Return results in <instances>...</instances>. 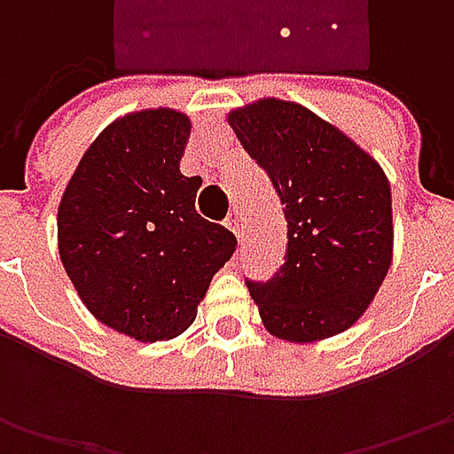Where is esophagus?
<instances>
[{
    "label": "esophagus",
    "instance_id": "esophagus-1",
    "mask_svg": "<svg viewBox=\"0 0 454 454\" xmlns=\"http://www.w3.org/2000/svg\"><path fill=\"white\" fill-rule=\"evenodd\" d=\"M224 224H227V230L232 232L235 237H242V217H239V212H230V217L224 219Z\"/></svg>",
    "mask_w": 454,
    "mask_h": 454
}]
</instances>
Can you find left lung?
<instances>
[{
    "instance_id": "1",
    "label": "left lung",
    "mask_w": 454,
    "mask_h": 454,
    "mask_svg": "<svg viewBox=\"0 0 454 454\" xmlns=\"http://www.w3.org/2000/svg\"><path fill=\"white\" fill-rule=\"evenodd\" d=\"M227 123L286 204V262L268 283L247 280L262 325L293 343L343 333L392 265V189L381 166L290 100L262 98Z\"/></svg>"
}]
</instances>
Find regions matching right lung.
<instances>
[{
	"instance_id": "right-lung-1",
	"label": "right lung",
	"mask_w": 454,
	"mask_h": 454,
	"mask_svg": "<svg viewBox=\"0 0 454 454\" xmlns=\"http://www.w3.org/2000/svg\"><path fill=\"white\" fill-rule=\"evenodd\" d=\"M189 131L174 108L118 118L82 153L58 209V250L80 301L144 343L194 323L237 245L194 209L201 179L179 171Z\"/></svg>"
}]
</instances>
